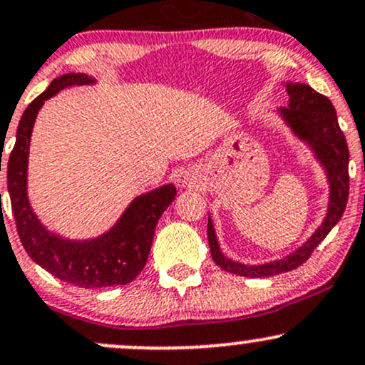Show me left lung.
Returning <instances> with one entry per match:
<instances>
[{"label":"left lung","mask_w":365,"mask_h":365,"mask_svg":"<svg viewBox=\"0 0 365 365\" xmlns=\"http://www.w3.org/2000/svg\"><path fill=\"white\" fill-rule=\"evenodd\" d=\"M287 95H289V107L280 109V115L284 121L291 126L294 135L302 138L315 152V158L326 168L327 182H329V207L315 234L303 244L294 253L287 255L286 258L275 259L265 265H242V263L232 262L220 251L216 241L215 227L211 218L207 220V242H210L211 256L215 263L230 274L241 275V277H272V275L282 274L298 268L310 258L315 247L326 239L331 228L339 222L343 211L346 207L348 190H350V176H348V152L346 138L338 124L334 107L331 100L317 93L314 88L302 83H287Z\"/></svg>","instance_id":"1"}]
</instances>
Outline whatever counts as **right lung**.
Instances as JSON below:
<instances>
[{
    "instance_id": "right-lung-1",
    "label": "right lung",
    "mask_w": 365,
    "mask_h": 365,
    "mask_svg": "<svg viewBox=\"0 0 365 365\" xmlns=\"http://www.w3.org/2000/svg\"><path fill=\"white\" fill-rule=\"evenodd\" d=\"M93 83L95 79L86 74H63L27 106L20 118L6 171L11 211L24 250L51 275L85 289L130 284L137 277L149 258L155 225L176 195L171 183L140 195L109 232L91 241L63 239L41 225L27 199V158L36 115L45 100L60 90Z\"/></svg>"
}]
</instances>
